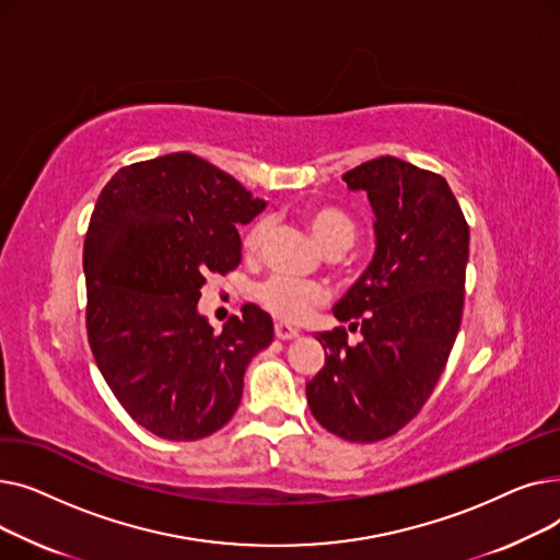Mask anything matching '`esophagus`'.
<instances>
[{"mask_svg": "<svg viewBox=\"0 0 560 560\" xmlns=\"http://www.w3.org/2000/svg\"><path fill=\"white\" fill-rule=\"evenodd\" d=\"M275 336L279 340H292V338L300 336V331L292 329L290 325H283V322H277V325H275Z\"/></svg>", "mask_w": 560, "mask_h": 560, "instance_id": "1", "label": "esophagus"}]
</instances>
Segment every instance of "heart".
<instances>
[{
	"label": "heart",
	"instance_id": "b5f03b06",
	"mask_svg": "<svg viewBox=\"0 0 560 560\" xmlns=\"http://www.w3.org/2000/svg\"><path fill=\"white\" fill-rule=\"evenodd\" d=\"M304 220L315 235V241L325 247L329 254H342L357 243V222L347 213L334 206H311L304 213ZM268 218H256L243 233V249L254 254L260 249L265 233H268ZM327 292L322 285L313 281H298L288 277H270L256 288L258 304L270 311L277 319L283 322H300L304 319L315 306L325 302Z\"/></svg>",
	"mask_w": 560,
	"mask_h": 560
}]
</instances>
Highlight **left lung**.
<instances>
[{
  "label": "left lung",
  "instance_id": "left-lung-1",
  "mask_svg": "<svg viewBox=\"0 0 560 560\" xmlns=\"http://www.w3.org/2000/svg\"><path fill=\"white\" fill-rule=\"evenodd\" d=\"M365 190L376 249L334 315L345 327L317 334L325 368L308 384L313 418L349 443H376L413 420L454 347L469 256V226L443 176L395 156L342 174Z\"/></svg>",
  "mask_w": 560,
  "mask_h": 560
}]
</instances>
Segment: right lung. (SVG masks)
Returning <instances> with one entry per match:
<instances>
[{"label": "right lung", "mask_w": 560, "mask_h": 560, "mask_svg": "<svg viewBox=\"0 0 560 560\" xmlns=\"http://www.w3.org/2000/svg\"><path fill=\"white\" fill-rule=\"evenodd\" d=\"M262 209L188 152L117 170L95 203L83 243L88 342L117 401L159 438L188 443L222 429L249 361L275 338L254 304L222 331L197 311L206 275L238 268V224Z\"/></svg>", "instance_id": "obj_1"}]
</instances>
